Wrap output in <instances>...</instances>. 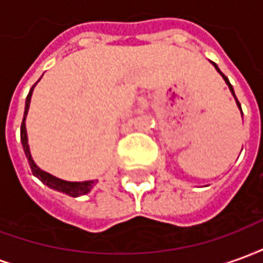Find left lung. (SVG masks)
Masks as SVG:
<instances>
[{
	"label": "left lung",
	"instance_id": "1",
	"mask_svg": "<svg viewBox=\"0 0 263 263\" xmlns=\"http://www.w3.org/2000/svg\"><path fill=\"white\" fill-rule=\"evenodd\" d=\"M213 65H214L215 70H217V71H218V73H220V74L222 76V79L226 80V83H227V84H228V87H230V90H231L232 96H234V98H235V101H237V105H238V107H239V109H241V104H239V101H238V98L235 97V92H234V88H232V86H231V83H230V80H228V79H227L226 76H224V74H222V73H221V70L218 69V66L215 65V63H213ZM241 114H242V109H241Z\"/></svg>",
	"mask_w": 263,
	"mask_h": 263
}]
</instances>
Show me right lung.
Here are the masks:
<instances>
[{
  "label": "right lung",
  "instance_id": "1",
  "mask_svg": "<svg viewBox=\"0 0 263 263\" xmlns=\"http://www.w3.org/2000/svg\"><path fill=\"white\" fill-rule=\"evenodd\" d=\"M36 86V83L32 86V88L29 90V94L26 97L25 101V112H24V120H22V124H21V142H22V146H24V152L26 155V159L29 162V166H31L32 173L41 180L42 183H45L46 186H49L53 190H58V192H62V193H66L71 196V197H79V196H83V194H87L92 189V186L97 183V180H87V182H66V180H62L59 177L52 176L48 172H43L42 169H39L36 166V163L33 162L31 156V151H29V145H28V135H26V126H25V120L26 115H28V109H29V104H31V97L32 92H33V88Z\"/></svg>",
  "mask_w": 263,
  "mask_h": 263
}]
</instances>
